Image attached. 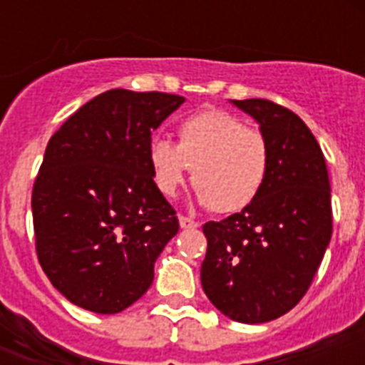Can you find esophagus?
<instances>
[{"mask_svg": "<svg viewBox=\"0 0 365 365\" xmlns=\"http://www.w3.org/2000/svg\"><path fill=\"white\" fill-rule=\"evenodd\" d=\"M180 227H182V229H197V227H199V223L195 222V220H191V217H187V216H180Z\"/></svg>", "mask_w": 365, "mask_h": 365, "instance_id": "obj_1", "label": "esophagus"}]
</instances>
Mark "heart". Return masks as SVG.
Returning a JSON list of instances; mask_svg holds the SVG:
<instances>
[{"label": "heart", "instance_id": "obj_1", "mask_svg": "<svg viewBox=\"0 0 365 365\" xmlns=\"http://www.w3.org/2000/svg\"><path fill=\"white\" fill-rule=\"evenodd\" d=\"M155 185L174 197L191 182L202 205L217 214L248 208L265 185L271 151L265 134L222 110L200 111L178 126V143L157 138L149 145Z\"/></svg>", "mask_w": 365, "mask_h": 365}]
</instances>
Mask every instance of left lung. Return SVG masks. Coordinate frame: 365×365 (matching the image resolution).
<instances>
[{
    "label": "left lung",
    "mask_w": 365,
    "mask_h": 365,
    "mask_svg": "<svg viewBox=\"0 0 365 365\" xmlns=\"http://www.w3.org/2000/svg\"><path fill=\"white\" fill-rule=\"evenodd\" d=\"M259 123L271 165L259 197L208 222L200 282L217 311L261 324L292 311L311 288L334 229L329 178L309 126L271 100H233Z\"/></svg>",
    "instance_id": "1"
}]
</instances>
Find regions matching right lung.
<instances>
[{
	"label": "right lung",
	"mask_w": 365,
	"mask_h": 365,
	"mask_svg": "<svg viewBox=\"0 0 365 365\" xmlns=\"http://www.w3.org/2000/svg\"><path fill=\"white\" fill-rule=\"evenodd\" d=\"M182 96L111 88L54 132L31 191L36 254L73 305L115 314L142 297L178 233L153 182L151 134Z\"/></svg>",
	"instance_id": "1"
}]
</instances>
